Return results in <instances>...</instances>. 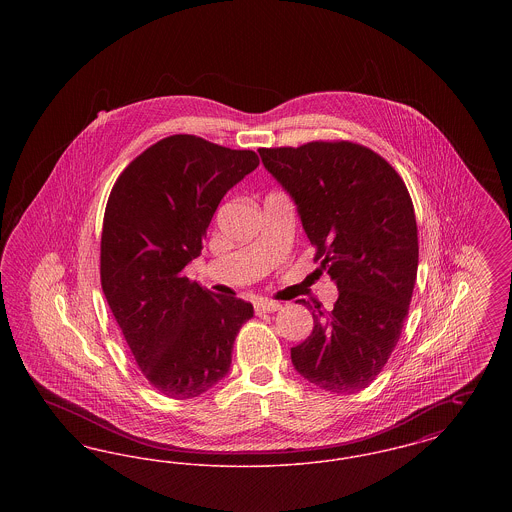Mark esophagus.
Segmentation results:
<instances>
[{
    "label": "esophagus",
    "instance_id": "esophagus-1",
    "mask_svg": "<svg viewBox=\"0 0 512 512\" xmlns=\"http://www.w3.org/2000/svg\"><path fill=\"white\" fill-rule=\"evenodd\" d=\"M282 305L278 301H272V299H257L255 301V313L257 315H263V313H274L278 311Z\"/></svg>",
    "mask_w": 512,
    "mask_h": 512
}]
</instances>
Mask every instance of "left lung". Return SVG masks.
Returning a JSON list of instances; mask_svg holds the SVG:
<instances>
[{"label":"left lung","instance_id":"obj_1","mask_svg":"<svg viewBox=\"0 0 512 512\" xmlns=\"http://www.w3.org/2000/svg\"><path fill=\"white\" fill-rule=\"evenodd\" d=\"M259 153L297 205L317 270L338 286L332 311L301 299L315 326L292 347L293 366L320 390H365L388 363L413 297L418 230L409 190L382 155L349 140Z\"/></svg>","mask_w":512,"mask_h":512}]
</instances>
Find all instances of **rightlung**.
Instances as JSON below:
<instances>
[{"mask_svg": "<svg viewBox=\"0 0 512 512\" xmlns=\"http://www.w3.org/2000/svg\"><path fill=\"white\" fill-rule=\"evenodd\" d=\"M259 167L251 149L174 134L140 153L105 207L99 274L122 336L147 382L194 399L228 374L253 305L182 274L199 257L224 194Z\"/></svg>", "mask_w": 512, "mask_h": 512, "instance_id": "right-lung-1", "label": "right lung"}]
</instances>
